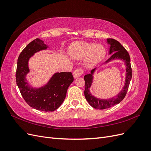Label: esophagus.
<instances>
[{"label":"esophagus","instance_id":"1","mask_svg":"<svg viewBox=\"0 0 151 151\" xmlns=\"http://www.w3.org/2000/svg\"><path fill=\"white\" fill-rule=\"evenodd\" d=\"M84 73V71L83 70V68H79L76 69V70L74 71L73 72V76H74V78H77V77H80L82 74H83Z\"/></svg>","mask_w":151,"mask_h":151}]
</instances>
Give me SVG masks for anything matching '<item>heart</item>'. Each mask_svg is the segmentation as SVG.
I'll list each match as a JSON object with an SVG mask.
<instances>
[{"instance_id":"b5f03b06","label":"heart","mask_w":151,"mask_h":151,"mask_svg":"<svg viewBox=\"0 0 151 151\" xmlns=\"http://www.w3.org/2000/svg\"><path fill=\"white\" fill-rule=\"evenodd\" d=\"M68 53L71 57L75 59L84 58L86 67L91 68L101 62L106 55V50L101 45L77 42L72 43Z\"/></svg>"}]
</instances>
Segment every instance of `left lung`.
<instances>
[{"label":"left lung","instance_id":"obj_1","mask_svg":"<svg viewBox=\"0 0 151 151\" xmlns=\"http://www.w3.org/2000/svg\"><path fill=\"white\" fill-rule=\"evenodd\" d=\"M108 43L110 45L109 47V54L115 52L111 55L110 58L105 62V63L109 62L115 59H121L125 62L126 65V78L125 86L123 89L118 93L115 98H111L110 99H99L94 97L91 94L89 91L90 87L91 86L93 79V74L96 68H94L91 72V74H86L84 76V79L85 81V90L84 96L87 101L91 106L96 109H103L110 108L114 105L120 103L125 97L127 92L129 89L130 81L132 76V70L130 65V58L129 53L126 49L122 45L116 41L112 38L107 39Z\"/></svg>","mask_w":151,"mask_h":151}]
</instances>
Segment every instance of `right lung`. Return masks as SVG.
Wrapping results in <instances>:
<instances>
[{
    "label": "right lung",
    "mask_w": 151,
    "mask_h": 151,
    "mask_svg": "<svg viewBox=\"0 0 151 151\" xmlns=\"http://www.w3.org/2000/svg\"><path fill=\"white\" fill-rule=\"evenodd\" d=\"M48 47L43 41L38 38L27 45L17 59L16 81L22 98L31 107L40 111H53L64 101L67 89L74 81L72 73H55L46 85L39 88H31L26 79L29 72L28 61L30 57Z\"/></svg>",
    "instance_id": "right-lung-1"
}]
</instances>
